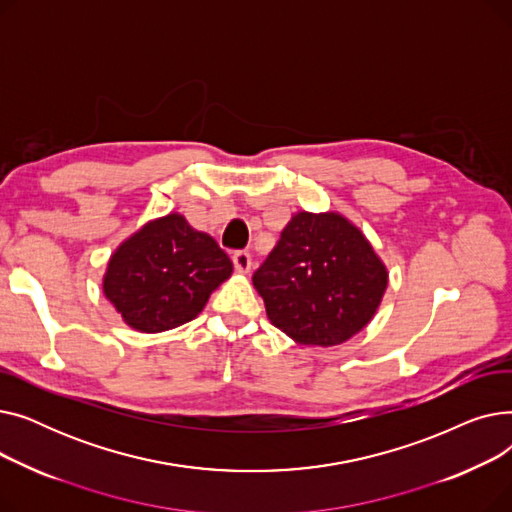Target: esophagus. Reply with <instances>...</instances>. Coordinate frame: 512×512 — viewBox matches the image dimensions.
Segmentation results:
<instances>
[{"mask_svg": "<svg viewBox=\"0 0 512 512\" xmlns=\"http://www.w3.org/2000/svg\"><path fill=\"white\" fill-rule=\"evenodd\" d=\"M232 263L238 272H249L251 270V255L247 251H236L232 255Z\"/></svg>", "mask_w": 512, "mask_h": 512, "instance_id": "esophagus-1", "label": "esophagus"}]
</instances>
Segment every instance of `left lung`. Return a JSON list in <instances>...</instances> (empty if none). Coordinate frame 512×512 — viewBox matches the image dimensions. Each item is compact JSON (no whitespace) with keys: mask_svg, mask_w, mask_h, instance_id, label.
Listing matches in <instances>:
<instances>
[{"mask_svg":"<svg viewBox=\"0 0 512 512\" xmlns=\"http://www.w3.org/2000/svg\"><path fill=\"white\" fill-rule=\"evenodd\" d=\"M253 284L278 330L305 346H334L369 324L388 272L342 215L301 211L253 274Z\"/></svg>","mask_w":512,"mask_h":512,"instance_id":"obj_1","label":"left lung"}]
</instances>
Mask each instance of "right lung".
Here are the masks:
<instances>
[{
	"instance_id": "right-lung-1",
	"label": "right lung",
	"mask_w": 512,
	"mask_h": 512,
	"mask_svg": "<svg viewBox=\"0 0 512 512\" xmlns=\"http://www.w3.org/2000/svg\"><path fill=\"white\" fill-rule=\"evenodd\" d=\"M230 274L218 242L170 213L122 242L107 263L103 292L130 328L153 334L195 319Z\"/></svg>"
}]
</instances>
